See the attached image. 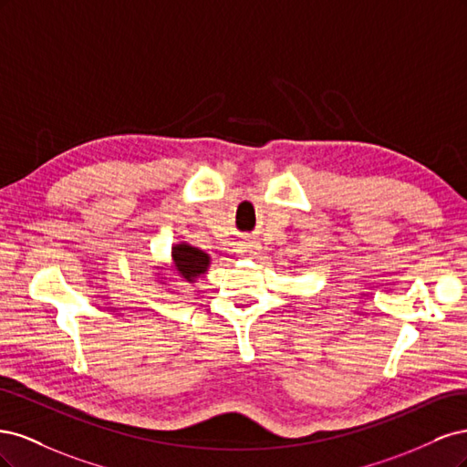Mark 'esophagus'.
I'll return each mask as SVG.
<instances>
[{
    "instance_id": "esophagus-1",
    "label": "esophagus",
    "mask_w": 467,
    "mask_h": 467,
    "mask_svg": "<svg viewBox=\"0 0 467 467\" xmlns=\"http://www.w3.org/2000/svg\"><path fill=\"white\" fill-rule=\"evenodd\" d=\"M259 245L255 244V242H244L242 244V249H239V251H242V253H247V255H251V257H255V255H259Z\"/></svg>"
}]
</instances>
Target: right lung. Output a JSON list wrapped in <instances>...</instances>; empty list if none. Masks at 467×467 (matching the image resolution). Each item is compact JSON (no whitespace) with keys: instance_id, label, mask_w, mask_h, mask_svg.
Returning <instances> with one entry per match:
<instances>
[{"instance_id":"1","label":"right lung","mask_w":467,"mask_h":467,"mask_svg":"<svg viewBox=\"0 0 467 467\" xmlns=\"http://www.w3.org/2000/svg\"><path fill=\"white\" fill-rule=\"evenodd\" d=\"M171 253L177 273L185 278V282H194V278H199L201 275L206 273V268L210 265V257L206 253L189 244L175 245Z\"/></svg>"}]
</instances>
